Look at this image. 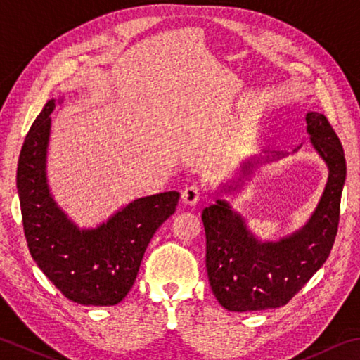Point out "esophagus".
Returning <instances> with one entry per match:
<instances>
[{
    "instance_id": "obj_1",
    "label": "esophagus",
    "mask_w": 360,
    "mask_h": 360,
    "mask_svg": "<svg viewBox=\"0 0 360 360\" xmlns=\"http://www.w3.org/2000/svg\"><path fill=\"white\" fill-rule=\"evenodd\" d=\"M201 195H202V188L198 184H191L182 191V201H184V205H188V206L197 205L201 198Z\"/></svg>"
}]
</instances>
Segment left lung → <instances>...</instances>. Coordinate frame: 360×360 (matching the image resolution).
Masks as SVG:
<instances>
[{"instance_id": "1", "label": "left lung", "mask_w": 360, "mask_h": 360, "mask_svg": "<svg viewBox=\"0 0 360 360\" xmlns=\"http://www.w3.org/2000/svg\"><path fill=\"white\" fill-rule=\"evenodd\" d=\"M305 121L311 145L328 163L329 179L302 230L278 243L263 244L228 202L217 200L202 209L209 283L226 310L255 311L286 305L324 264L334 245L346 178L343 146L324 115L310 112ZM252 165L250 160L244 163L243 172L247 174Z\"/></svg>"}]
</instances>
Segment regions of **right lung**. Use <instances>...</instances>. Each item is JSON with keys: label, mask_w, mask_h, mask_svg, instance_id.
<instances>
[{"label": "right lung", "mask_w": 360, "mask_h": 360, "mask_svg": "<svg viewBox=\"0 0 360 360\" xmlns=\"http://www.w3.org/2000/svg\"><path fill=\"white\" fill-rule=\"evenodd\" d=\"M45 103L18 158L17 188L32 259L72 302L115 305L126 297L158 228L176 211L178 192L139 198L96 230H78L55 205L45 178L50 113Z\"/></svg>", "instance_id": "right-lung-1"}]
</instances>
